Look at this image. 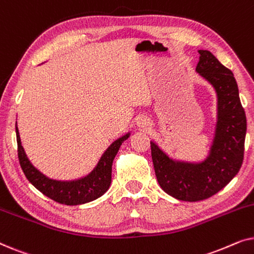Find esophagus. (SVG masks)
I'll list each match as a JSON object with an SVG mask.
<instances>
[{"label": "esophagus", "instance_id": "esophagus-1", "mask_svg": "<svg viewBox=\"0 0 254 254\" xmlns=\"http://www.w3.org/2000/svg\"><path fill=\"white\" fill-rule=\"evenodd\" d=\"M148 120L145 119V118H140V120H138V126H141V127H145V126H148Z\"/></svg>", "mask_w": 254, "mask_h": 254}]
</instances>
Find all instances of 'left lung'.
<instances>
[{"label":"left lung","mask_w":254,"mask_h":254,"mask_svg":"<svg viewBox=\"0 0 254 254\" xmlns=\"http://www.w3.org/2000/svg\"><path fill=\"white\" fill-rule=\"evenodd\" d=\"M196 71L217 93V125L210 154L199 164L176 162L151 142V157L159 186L183 201L213 196L237 175L244 159L246 117L239 99L237 82L209 51H199Z\"/></svg>","instance_id":"8db88e82"}]
</instances>
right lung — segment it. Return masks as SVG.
Wrapping results in <instances>:
<instances>
[{
	"label": "right lung",
	"instance_id": "add662e5",
	"mask_svg": "<svg viewBox=\"0 0 254 254\" xmlns=\"http://www.w3.org/2000/svg\"><path fill=\"white\" fill-rule=\"evenodd\" d=\"M129 135L127 134L113 142L105 151V154L103 155V157L100 158L96 169L85 178L75 180V182H57V180L48 179L31 164L24 152L18 129L16 127L17 152H18L19 164L27 180L50 199L57 201L59 203L67 204V206L90 202V201L102 196L109 190L111 185L113 159L116 157L121 143Z\"/></svg>",
	"mask_w": 254,
	"mask_h": 254
}]
</instances>
